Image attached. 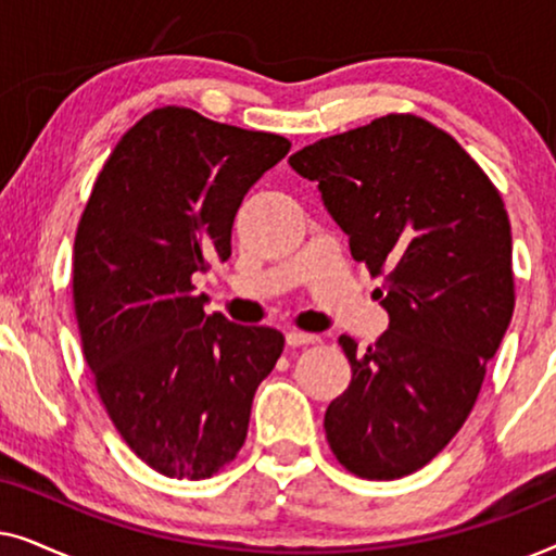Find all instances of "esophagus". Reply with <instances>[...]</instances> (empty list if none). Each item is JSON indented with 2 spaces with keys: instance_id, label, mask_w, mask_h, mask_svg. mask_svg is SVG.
I'll use <instances>...</instances> for the list:
<instances>
[{
  "instance_id": "1",
  "label": "esophagus",
  "mask_w": 556,
  "mask_h": 556,
  "mask_svg": "<svg viewBox=\"0 0 556 556\" xmlns=\"http://www.w3.org/2000/svg\"><path fill=\"white\" fill-rule=\"evenodd\" d=\"M318 337L316 333H303V331H286V344L288 346H308V344H316Z\"/></svg>"
}]
</instances>
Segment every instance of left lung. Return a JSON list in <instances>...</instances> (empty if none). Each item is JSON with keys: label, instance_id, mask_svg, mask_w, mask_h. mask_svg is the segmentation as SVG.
<instances>
[{"label": "left lung", "instance_id": "obj_1", "mask_svg": "<svg viewBox=\"0 0 556 556\" xmlns=\"http://www.w3.org/2000/svg\"><path fill=\"white\" fill-rule=\"evenodd\" d=\"M356 263L382 276L390 329L339 344L352 382L324 428L349 473L392 481L435 458L463 428L514 314L511 225L468 151L413 113L295 151Z\"/></svg>", "mask_w": 556, "mask_h": 556}]
</instances>
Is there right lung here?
<instances>
[{"mask_svg": "<svg viewBox=\"0 0 556 556\" xmlns=\"http://www.w3.org/2000/svg\"><path fill=\"white\" fill-rule=\"evenodd\" d=\"M278 134L164 105L128 128L75 232L73 303L98 397L169 478L215 476L245 443L283 333L204 314L194 276L230 257L248 189L288 154Z\"/></svg>", "mask_w": 556, "mask_h": 556, "instance_id": "add662e5", "label": "right lung"}]
</instances>
